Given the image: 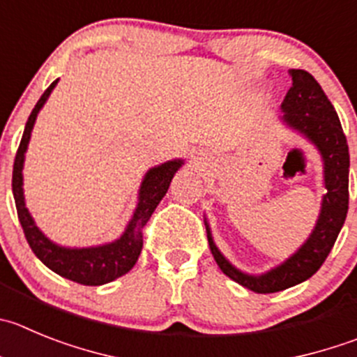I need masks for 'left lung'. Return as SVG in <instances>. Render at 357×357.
<instances>
[{"label": "left lung", "mask_w": 357, "mask_h": 357, "mask_svg": "<svg viewBox=\"0 0 357 357\" xmlns=\"http://www.w3.org/2000/svg\"><path fill=\"white\" fill-rule=\"evenodd\" d=\"M292 86L282 102V121L301 133L319 149L324 162L326 195L314 231L285 262L262 275H246L222 255L213 241L209 225L208 243L216 264L231 280L259 294L285 291L301 284L324 264L340 231L344 227L349 209V146L333 103L321 84L306 70H291Z\"/></svg>", "instance_id": "left-lung-1"}]
</instances>
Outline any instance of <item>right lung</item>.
Returning a JSON list of instances; mask_svg holds the SVG:
<instances>
[{"label": "right lung", "mask_w": 357, "mask_h": 357, "mask_svg": "<svg viewBox=\"0 0 357 357\" xmlns=\"http://www.w3.org/2000/svg\"><path fill=\"white\" fill-rule=\"evenodd\" d=\"M58 84V79L49 86L35 109L26 121L24 133H22L21 144H19L15 162H13L12 174V192L15 199L19 222L22 225L26 239L31 246L33 254L63 278L77 282L81 285H103L112 280L119 278L135 266L142 250V229L151 218L163 195L167 194L169 185L174 178L176 171L183 165V160H169L158 167H153L146 172L144 179L139 188V202L133 211L132 220L126 225L121 238L107 245L89 246V248H66L52 243L47 236L36 227L35 220L29 215L24 202V190H22V167H24V153L28 149L29 137H31L33 125L36 121L40 109L47 102L49 95Z\"/></svg>", "instance_id": "1"}]
</instances>
